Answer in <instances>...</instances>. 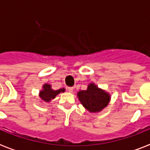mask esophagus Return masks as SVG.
I'll list each match as a JSON object with an SVG mask.
<instances>
[{
  "label": "esophagus",
  "instance_id": "obj_1",
  "mask_svg": "<svg viewBox=\"0 0 150 150\" xmlns=\"http://www.w3.org/2000/svg\"><path fill=\"white\" fill-rule=\"evenodd\" d=\"M73 87H68V91L69 92V93H72L73 92Z\"/></svg>",
  "mask_w": 150,
  "mask_h": 150
}]
</instances>
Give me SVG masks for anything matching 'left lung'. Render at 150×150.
<instances>
[{
	"label": "left lung",
	"mask_w": 150,
	"mask_h": 150,
	"mask_svg": "<svg viewBox=\"0 0 150 150\" xmlns=\"http://www.w3.org/2000/svg\"><path fill=\"white\" fill-rule=\"evenodd\" d=\"M77 96L82 106L90 113H98L109 104L110 95L91 82L86 90H80Z\"/></svg>",
	"instance_id": "8db88e82"
}]
</instances>
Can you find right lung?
Returning <instances> with one entry per match:
<instances>
[{"instance_id": "obj_1", "label": "right lung", "mask_w": 150, "mask_h": 150, "mask_svg": "<svg viewBox=\"0 0 150 150\" xmlns=\"http://www.w3.org/2000/svg\"><path fill=\"white\" fill-rule=\"evenodd\" d=\"M64 91H65L64 88L57 89V90H54V89H52L51 86L50 84L46 83V84H44L43 86V89L40 90V92L39 96L42 100V101L46 103H49L52 100H54L56 97L57 95L61 93V92L64 93Z\"/></svg>"}]
</instances>
